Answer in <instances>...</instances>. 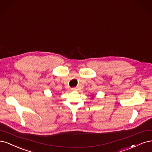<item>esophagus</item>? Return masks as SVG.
I'll use <instances>...</instances> for the list:
<instances>
[{"label":"esophagus","instance_id":"1","mask_svg":"<svg viewBox=\"0 0 152 152\" xmlns=\"http://www.w3.org/2000/svg\"><path fill=\"white\" fill-rule=\"evenodd\" d=\"M71 91H76V88H71Z\"/></svg>","mask_w":152,"mask_h":152}]
</instances>
